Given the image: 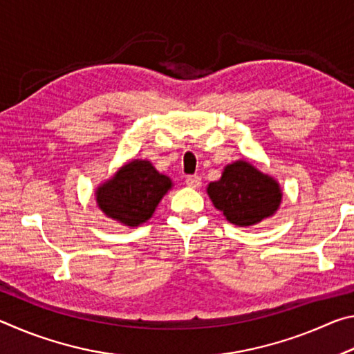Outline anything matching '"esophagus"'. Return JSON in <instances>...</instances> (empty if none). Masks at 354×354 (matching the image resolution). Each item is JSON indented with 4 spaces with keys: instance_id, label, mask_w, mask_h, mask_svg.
Returning <instances> with one entry per match:
<instances>
[{
    "instance_id": "obj_1",
    "label": "esophagus",
    "mask_w": 354,
    "mask_h": 354,
    "mask_svg": "<svg viewBox=\"0 0 354 354\" xmlns=\"http://www.w3.org/2000/svg\"><path fill=\"white\" fill-rule=\"evenodd\" d=\"M185 184H187L192 189H198L201 185V178L198 175H190L185 178Z\"/></svg>"
}]
</instances>
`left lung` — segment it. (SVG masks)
<instances>
[{"instance_id": "left-lung-1", "label": "left lung", "mask_w": 354, "mask_h": 354, "mask_svg": "<svg viewBox=\"0 0 354 354\" xmlns=\"http://www.w3.org/2000/svg\"><path fill=\"white\" fill-rule=\"evenodd\" d=\"M214 206L237 226H251L270 217L281 203V189L273 178L243 160L227 165L218 181L207 187Z\"/></svg>"}]
</instances>
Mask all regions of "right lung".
<instances>
[{"instance_id": "right-lung-1", "label": "right lung", "mask_w": 354, "mask_h": 354, "mask_svg": "<svg viewBox=\"0 0 354 354\" xmlns=\"http://www.w3.org/2000/svg\"><path fill=\"white\" fill-rule=\"evenodd\" d=\"M170 187V178L160 175L148 160H133L101 185L97 201L107 217L127 226H139L151 217Z\"/></svg>"}]
</instances>
